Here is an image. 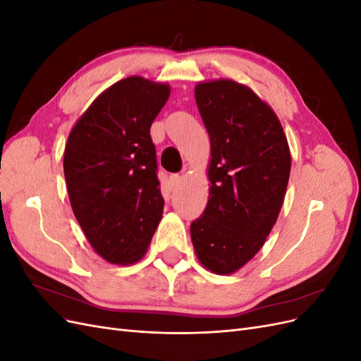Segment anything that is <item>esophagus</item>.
Here are the masks:
<instances>
[{"label":"esophagus","instance_id":"esophagus-1","mask_svg":"<svg viewBox=\"0 0 361 361\" xmlns=\"http://www.w3.org/2000/svg\"><path fill=\"white\" fill-rule=\"evenodd\" d=\"M180 182H182V178L179 176V174H171V176H170V185H171L173 190H176L179 185H180Z\"/></svg>","mask_w":361,"mask_h":361}]
</instances>
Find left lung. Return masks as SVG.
Listing matches in <instances>:
<instances>
[{
    "mask_svg": "<svg viewBox=\"0 0 361 361\" xmlns=\"http://www.w3.org/2000/svg\"><path fill=\"white\" fill-rule=\"evenodd\" d=\"M211 140L209 200L191 223L200 264L215 274L243 268L265 244L288 188L290 150L279 117L232 80L195 85Z\"/></svg>",
    "mask_w": 361,
    "mask_h": 361,
    "instance_id": "8db88e82",
    "label": "left lung"
}]
</instances>
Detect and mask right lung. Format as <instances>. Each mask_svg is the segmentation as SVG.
<instances>
[{
  "label": "right lung",
  "instance_id": "1",
  "mask_svg": "<svg viewBox=\"0 0 361 361\" xmlns=\"http://www.w3.org/2000/svg\"><path fill=\"white\" fill-rule=\"evenodd\" d=\"M169 96L170 85L129 76L97 96L69 134L63 167L72 211L110 264L138 262L161 221L150 126Z\"/></svg>",
  "mask_w": 361,
  "mask_h": 361
}]
</instances>
